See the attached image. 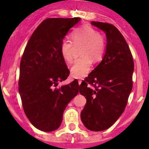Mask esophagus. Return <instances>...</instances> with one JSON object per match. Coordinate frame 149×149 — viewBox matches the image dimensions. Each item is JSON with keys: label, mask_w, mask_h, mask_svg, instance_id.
I'll list each match as a JSON object with an SVG mask.
<instances>
[{"label": "esophagus", "mask_w": 149, "mask_h": 149, "mask_svg": "<svg viewBox=\"0 0 149 149\" xmlns=\"http://www.w3.org/2000/svg\"><path fill=\"white\" fill-rule=\"evenodd\" d=\"M81 82H82V80H78V85H80L81 84Z\"/></svg>", "instance_id": "obj_1"}]
</instances>
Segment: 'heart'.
Wrapping results in <instances>:
<instances>
[{
	"label": "heart",
	"mask_w": 149,
	"mask_h": 149,
	"mask_svg": "<svg viewBox=\"0 0 149 149\" xmlns=\"http://www.w3.org/2000/svg\"><path fill=\"white\" fill-rule=\"evenodd\" d=\"M72 42L64 40L61 42L60 52L63 59L67 62L74 59L73 48L81 45L80 54L71 67V74L77 78H84L91 70L92 60L99 61L103 57L106 49V40L102 34L88 25L77 28L71 34Z\"/></svg>",
	"instance_id": "1"
}]
</instances>
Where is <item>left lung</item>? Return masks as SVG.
Instances as JSON below:
<instances>
[{
  "mask_svg": "<svg viewBox=\"0 0 149 149\" xmlns=\"http://www.w3.org/2000/svg\"><path fill=\"white\" fill-rule=\"evenodd\" d=\"M91 24L105 32L107 44L102 61L80 85V95L87 100L80 118L86 128L99 132L113 125L125 111L132 89L134 61L115 26L100 22Z\"/></svg>",
  "mask_w": 149,
  "mask_h": 149,
  "instance_id": "left-lung-1",
  "label": "left lung"
}]
</instances>
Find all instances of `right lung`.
<instances>
[{"mask_svg": "<svg viewBox=\"0 0 149 149\" xmlns=\"http://www.w3.org/2000/svg\"><path fill=\"white\" fill-rule=\"evenodd\" d=\"M80 20V17L46 19L34 31L24 51L19 92L26 116L40 130H57L67 104L79 91L77 80L60 88L54 87L69 76L60 45Z\"/></svg>", "mask_w": 149, "mask_h": 149, "instance_id": "add662e5", "label": "right lung"}]
</instances>
